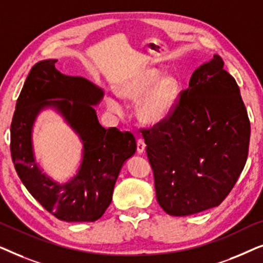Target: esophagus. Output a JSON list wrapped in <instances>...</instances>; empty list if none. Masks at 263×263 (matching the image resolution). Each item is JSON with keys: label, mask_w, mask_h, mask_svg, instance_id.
I'll list each match as a JSON object with an SVG mask.
<instances>
[{"label": "esophagus", "mask_w": 263, "mask_h": 263, "mask_svg": "<svg viewBox=\"0 0 263 263\" xmlns=\"http://www.w3.org/2000/svg\"><path fill=\"white\" fill-rule=\"evenodd\" d=\"M146 148V145H145V141H143L142 139H138L136 140V151H138L139 154L143 153V151Z\"/></svg>", "instance_id": "esophagus-1"}]
</instances>
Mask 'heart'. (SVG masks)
<instances>
[{
	"label": "heart",
	"mask_w": 263,
	"mask_h": 263,
	"mask_svg": "<svg viewBox=\"0 0 263 263\" xmlns=\"http://www.w3.org/2000/svg\"><path fill=\"white\" fill-rule=\"evenodd\" d=\"M120 96L129 100L140 99L138 104L139 120L146 124H158L170 117L179 99L178 79L174 74H164L157 68L146 67L134 71L117 87ZM107 106L120 114L122 107L116 99H107Z\"/></svg>",
	"instance_id": "1"
}]
</instances>
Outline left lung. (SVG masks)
Returning a JSON list of instances; mask_svg holds the SVG:
<instances>
[{"label":"left lung","mask_w":263,"mask_h":263,"mask_svg":"<svg viewBox=\"0 0 263 263\" xmlns=\"http://www.w3.org/2000/svg\"><path fill=\"white\" fill-rule=\"evenodd\" d=\"M157 201L185 217L217 207L248 158L250 122L238 85L214 55L194 71L170 117L141 129Z\"/></svg>","instance_id":"1"}]
</instances>
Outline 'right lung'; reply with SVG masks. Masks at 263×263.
<instances>
[{
  "instance_id": "obj_1",
  "label": "right lung",
  "mask_w": 263,
  "mask_h": 263,
  "mask_svg": "<svg viewBox=\"0 0 263 263\" xmlns=\"http://www.w3.org/2000/svg\"><path fill=\"white\" fill-rule=\"evenodd\" d=\"M56 62L41 61L27 75L10 124L12 160L24 185L53 217L69 222H92L111 203L122 165L136 151L135 138L130 132L102 127L92 106L103 98L102 89L84 78L60 73ZM56 98L61 100H49ZM46 106H55L84 142L81 170L63 186L41 174L31 149V125Z\"/></svg>"
}]
</instances>
